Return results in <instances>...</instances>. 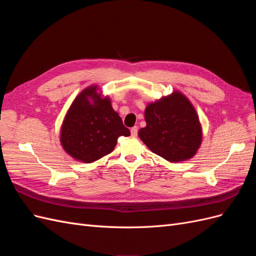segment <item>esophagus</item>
Returning a JSON list of instances; mask_svg holds the SVG:
<instances>
[{"label":"esophagus","mask_w":256,"mask_h":256,"mask_svg":"<svg viewBox=\"0 0 256 256\" xmlns=\"http://www.w3.org/2000/svg\"><path fill=\"white\" fill-rule=\"evenodd\" d=\"M138 128L136 126H134V127L131 128V129H130L131 136H138Z\"/></svg>","instance_id":"esophagus-1"}]
</instances>
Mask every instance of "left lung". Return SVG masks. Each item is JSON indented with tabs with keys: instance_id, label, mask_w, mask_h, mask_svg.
<instances>
[{
	"instance_id": "1",
	"label": "left lung",
	"mask_w": 256,
	"mask_h": 256,
	"mask_svg": "<svg viewBox=\"0 0 256 256\" xmlns=\"http://www.w3.org/2000/svg\"><path fill=\"white\" fill-rule=\"evenodd\" d=\"M146 127L138 136L148 148L168 161L190 159L202 141L198 114L189 100L174 92L172 95L147 106Z\"/></svg>"
}]
</instances>
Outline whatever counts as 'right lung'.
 <instances>
[{"mask_svg": "<svg viewBox=\"0 0 256 256\" xmlns=\"http://www.w3.org/2000/svg\"><path fill=\"white\" fill-rule=\"evenodd\" d=\"M96 88L84 90L74 99L60 130L64 150L86 164L110 154L120 136H130L129 129L112 109L109 98L102 99Z\"/></svg>", "mask_w": 256, "mask_h": 256, "instance_id": "obj_1", "label": "right lung"}]
</instances>
